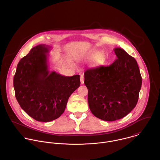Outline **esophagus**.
I'll use <instances>...</instances> for the list:
<instances>
[{
  "label": "esophagus",
  "mask_w": 160,
  "mask_h": 160,
  "mask_svg": "<svg viewBox=\"0 0 160 160\" xmlns=\"http://www.w3.org/2000/svg\"><path fill=\"white\" fill-rule=\"evenodd\" d=\"M80 81H81V84H84V76L83 75H81V76H80Z\"/></svg>",
  "instance_id": "obj_1"
}]
</instances>
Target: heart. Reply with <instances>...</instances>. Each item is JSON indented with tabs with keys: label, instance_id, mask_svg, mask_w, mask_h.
<instances>
[{
	"label": "heart",
	"instance_id": "heart-1",
	"mask_svg": "<svg viewBox=\"0 0 160 160\" xmlns=\"http://www.w3.org/2000/svg\"><path fill=\"white\" fill-rule=\"evenodd\" d=\"M83 57L86 60L91 59L92 58L91 62V66L92 68H98L102 67L105 63L107 61V57L104 53H98L95 50H91L87 52Z\"/></svg>",
	"mask_w": 160,
	"mask_h": 160
}]
</instances>
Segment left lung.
<instances>
[{"label": "left lung", "mask_w": 160, "mask_h": 160, "mask_svg": "<svg viewBox=\"0 0 160 160\" xmlns=\"http://www.w3.org/2000/svg\"><path fill=\"white\" fill-rule=\"evenodd\" d=\"M114 52L117 59L109 67L84 74L92 113L107 121L121 119L134 108L142 81L135 58L121 48Z\"/></svg>", "instance_id": "obj_1"}]
</instances>
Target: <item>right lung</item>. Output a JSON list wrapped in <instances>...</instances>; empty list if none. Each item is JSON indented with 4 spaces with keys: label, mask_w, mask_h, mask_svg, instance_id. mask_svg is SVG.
<instances>
[{
    "label": "right lung",
    "mask_w": 160,
    "mask_h": 160,
    "mask_svg": "<svg viewBox=\"0 0 160 160\" xmlns=\"http://www.w3.org/2000/svg\"><path fill=\"white\" fill-rule=\"evenodd\" d=\"M49 47H33L19 62L13 78L16 98L38 121L49 122L63 113L69 97L80 86L79 75L65 76L48 69Z\"/></svg>",
    "instance_id": "right-lung-1"
}]
</instances>
